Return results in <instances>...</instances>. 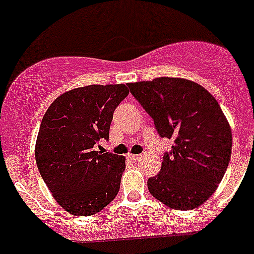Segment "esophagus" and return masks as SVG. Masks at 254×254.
Instances as JSON below:
<instances>
[{"label":"esophagus","instance_id":"obj_1","mask_svg":"<svg viewBox=\"0 0 254 254\" xmlns=\"http://www.w3.org/2000/svg\"><path fill=\"white\" fill-rule=\"evenodd\" d=\"M141 154H132V153H129V154H127V158H129L131 159V161H138V159H141Z\"/></svg>","mask_w":254,"mask_h":254}]
</instances>
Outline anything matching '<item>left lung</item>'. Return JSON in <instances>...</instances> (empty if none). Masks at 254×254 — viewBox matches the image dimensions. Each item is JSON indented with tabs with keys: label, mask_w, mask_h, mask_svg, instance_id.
Instances as JSON below:
<instances>
[{
	"label": "left lung",
	"mask_w": 254,
	"mask_h": 254,
	"mask_svg": "<svg viewBox=\"0 0 254 254\" xmlns=\"http://www.w3.org/2000/svg\"><path fill=\"white\" fill-rule=\"evenodd\" d=\"M127 86L159 136L173 139L161 172L147 182L149 193L171 208H197L213 194L231 159V127L218 102L201 84L183 78Z\"/></svg>",
	"instance_id": "left-lung-1"
}]
</instances>
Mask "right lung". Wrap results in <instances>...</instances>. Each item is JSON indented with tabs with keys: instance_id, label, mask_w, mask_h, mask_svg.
Segmentation results:
<instances>
[{
	"instance_id": "1",
	"label": "right lung",
	"mask_w": 254,
	"mask_h": 254,
	"mask_svg": "<svg viewBox=\"0 0 254 254\" xmlns=\"http://www.w3.org/2000/svg\"><path fill=\"white\" fill-rule=\"evenodd\" d=\"M125 84H91L53 101L41 122L36 163L62 208L92 216L115 199L126 168L123 156L95 151L110 138L117 106L128 96Z\"/></svg>"
}]
</instances>
